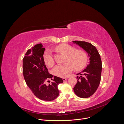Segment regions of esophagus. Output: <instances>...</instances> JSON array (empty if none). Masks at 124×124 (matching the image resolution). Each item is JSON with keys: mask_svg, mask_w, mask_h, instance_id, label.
<instances>
[{"mask_svg": "<svg viewBox=\"0 0 124 124\" xmlns=\"http://www.w3.org/2000/svg\"><path fill=\"white\" fill-rule=\"evenodd\" d=\"M67 78H63L62 79H63V80L64 81H65V80H66Z\"/></svg>", "mask_w": 124, "mask_h": 124, "instance_id": "34e87169", "label": "esophagus"}]
</instances>
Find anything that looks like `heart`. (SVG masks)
I'll list each match as a JSON object with an SVG mask.
<instances>
[{
    "mask_svg": "<svg viewBox=\"0 0 124 124\" xmlns=\"http://www.w3.org/2000/svg\"><path fill=\"white\" fill-rule=\"evenodd\" d=\"M56 50L62 54L65 55L63 64L56 65L53 69V73L59 77H67L72 71L73 68L75 70H80L86 65L88 57L86 53L81 49H75V48L68 44H61L57 46ZM43 59L45 64L49 67L54 65L50 50H46L44 54Z\"/></svg>",
    "mask_w": 124,
    "mask_h": 124,
    "instance_id": "heart-1",
    "label": "heart"
}]
</instances>
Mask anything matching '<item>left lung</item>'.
Instances as JSON below:
<instances>
[{
	"label": "left lung",
	"mask_w": 124,
	"mask_h": 124,
	"mask_svg": "<svg viewBox=\"0 0 124 124\" xmlns=\"http://www.w3.org/2000/svg\"><path fill=\"white\" fill-rule=\"evenodd\" d=\"M73 42L85 50L89 57V63L86 68L77 74V83L74 88L75 94L81 98L92 96L97 90L101 78L102 63L101 56L96 47L91 43L84 41Z\"/></svg>",
	"instance_id": "1"
}]
</instances>
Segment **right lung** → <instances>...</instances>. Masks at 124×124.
<instances>
[{
	"instance_id": "right-lung-1",
	"label": "right lung",
	"mask_w": 124,
	"mask_h": 124,
	"mask_svg": "<svg viewBox=\"0 0 124 124\" xmlns=\"http://www.w3.org/2000/svg\"><path fill=\"white\" fill-rule=\"evenodd\" d=\"M45 50L42 44H39L27 51L23 61V72L26 84L34 95L42 100L51 101L58 96V85L63 80L56 76L52 78L53 76L49 74L44 61ZM48 79L53 82L46 85L45 82Z\"/></svg>"
}]
</instances>
